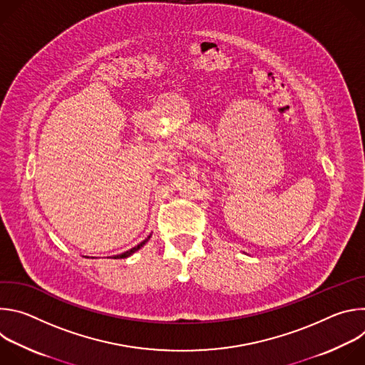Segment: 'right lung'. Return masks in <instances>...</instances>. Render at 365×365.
<instances>
[{
  "instance_id": "add662e5",
  "label": "right lung",
  "mask_w": 365,
  "mask_h": 365,
  "mask_svg": "<svg viewBox=\"0 0 365 365\" xmlns=\"http://www.w3.org/2000/svg\"><path fill=\"white\" fill-rule=\"evenodd\" d=\"M148 238H150V235H148V237H147V240H144V241H143V242H140V244H138V245H135V247H133V248H131V250H128V251H125V252H123V254H118V255H114V257H113V258H127V257H130V255H131V254H134V252H135V251H138V250H140V248H141V247H143V245H144V244H145V242H147V241H148Z\"/></svg>"
}]
</instances>
